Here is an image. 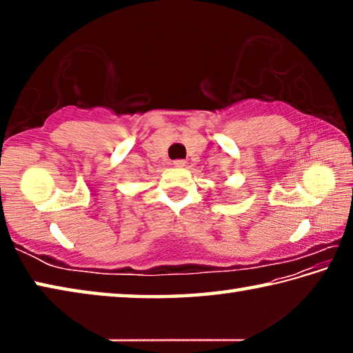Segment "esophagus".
Instances as JSON below:
<instances>
[{
	"instance_id": "1",
	"label": "esophagus",
	"mask_w": 353,
	"mask_h": 353,
	"mask_svg": "<svg viewBox=\"0 0 353 353\" xmlns=\"http://www.w3.org/2000/svg\"><path fill=\"white\" fill-rule=\"evenodd\" d=\"M172 165L177 166V168H183V166H185V160H174V162H172Z\"/></svg>"
}]
</instances>
